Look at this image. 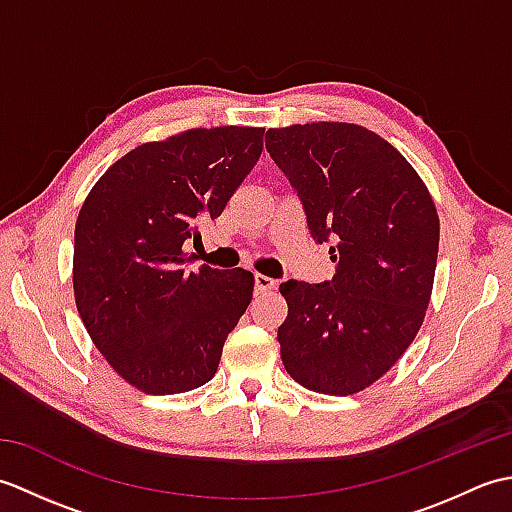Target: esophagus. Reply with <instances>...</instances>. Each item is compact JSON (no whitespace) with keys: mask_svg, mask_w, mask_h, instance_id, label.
<instances>
[{"mask_svg":"<svg viewBox=\"0 0 512 512\" xmlns=\"http://www.w3.org/2000/svg\"><path fill=\"white\" fill-rule=\"evenodd\" d=\"M275 286H277L275 279H270L266 275H259V273L255 275V292H257V295H264V292L275 290Z\"/></svg>","mask_w":512,"mask_h":512,"instance_id":"34e87169","label":"esophagus"}]
</instances>
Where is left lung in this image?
Here are the masks:
<instances>
[{
	"label": "left lung",
	"instance_id": "obj_1",
	"mask_svg": "<svg viewBox=\"0 0 512 512\" xmlns=\"http://www.w3.org/2000/svg\"><path fill=\"white\" fill-rule=\"evenodd\" d=\"M268 154L297 189L310 233L328 242L332 281L279 286L286 372L310 391L352 396L416 339L436 277L440 217L427 184L372 129L319 121L273 127Z\"/></svg>",
	"mask_w": 512,
	"mask_h": 512
}]
</instances>
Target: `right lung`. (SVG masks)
Returning a JSON list of instances; mask_svg holds the SVG:
<instances>
[{"instance_id": "1", "label": "right lung", "mask_w": 512, "mask_h": 512, "mask_svg": "<svg viewBox=\"0 0 512 512\" xmlns=\"http://www.w3.org/2000/svg\"><path fill=\"white\" fill-rule=\"evenodd\" d=\"M262 149L264 127H193L127 151L81 206L76 310L101 356L143 394L209 383L253 299L250 270H187L182 246L222 215Z\"/></svg>"}]
</instances>
